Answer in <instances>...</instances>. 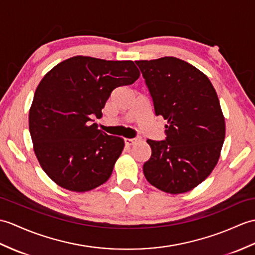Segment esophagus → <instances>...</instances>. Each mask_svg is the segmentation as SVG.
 Here are the masks:
<instances>
[{
  "mask_svg": "<svg viewBox=\"0 0 255 255\" xmlns=\"http://www.w3.org/2000/svg\"><path fill=\"white\" fill-rule=\"evenodd\" d=\"M140 140V137H135V138H132V139H129V138H125L124 139V142H125L126 145H132L133 143H135V142Z\"/></svg>",
  "mask_w": 255,
  "mask_h": 255,
  "instance_id": "obj_1",
  "label": "esophagus"
}]
</instances>
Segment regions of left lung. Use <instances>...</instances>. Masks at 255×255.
Segmentation results:
<instances>
[{"label":"left lung","instance_id":"left-lung-1","mask_svg":"<svg viewBox=\"0 0 255 255\" xmlns=\"http://www.w3.org/2000/svg\"><path fill=\"white\" fill-rule=\"evenodd\" d=\"M153 100L167 121L166 139H147L152 150L143 174L152 186L178 194L192 190L214 169L225 139V118L210 79L177 57L135 61Z\"/></svg>","mask_w":255,"mask_h":255}]
</instances>
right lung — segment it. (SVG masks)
<instances>
[{
    "label": "right lung",
    "mask_w": 255,
    "mask_h": 255,
    "mask_svg": "<svg viewBox=\"0 0 255 255\" xmlns=\"http://www.w3.org/2000/svg\"><path fill=\"white\" fill-rule=\"evenodd\" d=\"M140 72L132 61L74 56L40 81L29 111V131L41 167L56 185L86 192L103 185L124 149V139L98 129L92 118L117 87Z\"/></svg>",
    "instance_id": "add662e5"
}]
</instances>
